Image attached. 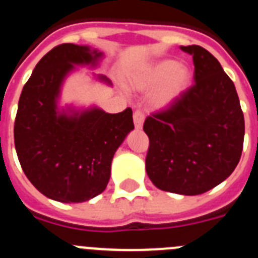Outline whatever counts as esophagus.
Returning a JSON list of instances; mask_svg holds the SVG:
<instances>
[{
    "mask_svg": "<svg viewBox=\"0 0 258 258\" xmlns=\"http://www.w3.org/2000/svg\"><path fill=\"white\" fill-rule=\"evenodd\" d=\"M144 119L145 116L141 111H136L134 113V122H135V127L137 130H141L142 128V124H144Z\"/></svg>",
    "mask_w": 258,
    "mask_h": 258,
    "instance_id": "34e87169",
    "label": "esophagus"
}]
</instances>
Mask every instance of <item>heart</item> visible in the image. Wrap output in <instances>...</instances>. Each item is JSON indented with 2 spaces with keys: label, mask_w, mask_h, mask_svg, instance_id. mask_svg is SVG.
Instances as JSON below:
<instances>
[{
  "label": "heart",
  "mask_w": 258,
  "mask_h": 258,
  "mask_svg": "<svg viewBox=\"0 0 258 258\" xmlns=\"http://www.w3.org/2000/svg\"><path fill=\"white\" fill-rule=\"evenodd\" d=\"M192 73L175 59H162L130 76V86L137 91H149L152 108L167 109L174 106L190 88Z\"/></svg>",
  "instance_id": "b5f03b06"
}]
</instances>
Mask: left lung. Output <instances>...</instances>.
I'll use <instances>...</instances> for the list:
<instances>
[{
    "label": "left lung",
    "instance_id": "obj_1",
    "mask_svg": "<svg viewBox=\"0 0 258 258\" xmlns=\"http://www.w3.org/2000/svg\"><path fill=\"white\" fill-rule=\"evenodd\" d=\"M180 49L192 56L196 83L174 106L145 121L146 172L164 191L198 196L236 169L244 117L236 87L218 60L199 45Z\"/></svg>",
    "mask_w": 258,
    "mask_h": 258
}]
</instances>
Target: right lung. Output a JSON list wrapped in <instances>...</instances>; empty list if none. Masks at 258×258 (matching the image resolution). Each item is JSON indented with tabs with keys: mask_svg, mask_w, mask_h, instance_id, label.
I'll use <instances>...</instances> for the list:
<instances>
[{
	"mask_svg": "<svg viewBox=\"0 0 258 258\" xmlns=\"http://www.w3.org/2000/svg\"><path fill=\"white\" fill-rule=\"evenodd\" d=\"M103 57L88 45H59L37 62L20 96L17 157L30 182L52 201L83 203L101 194L114 152L135 128L131 108L107 113L97 106H60L66 79L78 67L97 68ZM93 76L112 86L103 74Z\"/></svg>",
	"mask_w": 258,
	"mask_h": 258,
	"instance_id": "1",
	"label": "right lung"
}]
</instances>
